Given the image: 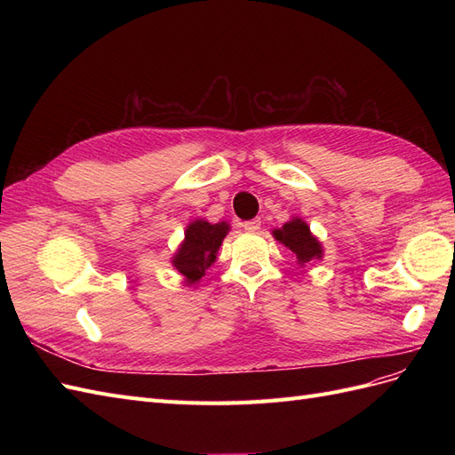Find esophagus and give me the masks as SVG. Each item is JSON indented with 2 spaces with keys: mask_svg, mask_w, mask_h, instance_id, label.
Returning a JSON list of instances; mask_svg holds the SVG:
<instances>
[{
  "mask_svg": "<svg viewBox=\"0 0 455 455\" xmlns=\"http://www.w3.org/2000/svg\"><path fill=\"white\" fill-rule=\"evenodd\" d=\"M243 228H244V231H251V233H254V231H258V229H259V220H258V218L249 220V222H244V224H243Z\"/></svg>",
  "mask_w": 455,
  "mask_h": 455,
  "instance_id": "obj_1",
  "label": "esophagus"
}]
</instances>
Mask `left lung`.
<instances>
[{"label": "left lung", "instance_id": "8db88e82", "mask_svg": "<svg viewBox=\"0 0 455 455\" xmlns=\"http://www.w3.org/2000/svg\"><path fill=\"white\" fill-rule=\"evenodd\" d=\"M273 237L296 256V264L299 267H307L315 261H321L324 256L323 243L313 235L306 220L299 216H292L283 228L273 229Z\"/></svg>", "mask_w": 455, "mask_h": 455}]
</instances>
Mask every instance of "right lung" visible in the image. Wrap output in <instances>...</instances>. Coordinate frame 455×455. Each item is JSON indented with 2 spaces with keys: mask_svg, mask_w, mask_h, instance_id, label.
<instances>
[{
  "mask_svg": "<svg viewBox=\"0 0 455 455\" xmlns=\"http://www.w3.org/2000/svg\"><path fill=\"white\" fill-rule=\"evenodd\" d=\"M228 222L211 224L203 218L189 222L184 231V241L178 244V249L171 259L172 267L182 277L186 286L197 288L199 281L204 277L218 256V249L229 233Z\"/></svg>",
  "mask_w": 455,
  "mask_h": 455,
  "instance_id": "obj_1",
  "label": "right lung"
}]
</instances>
